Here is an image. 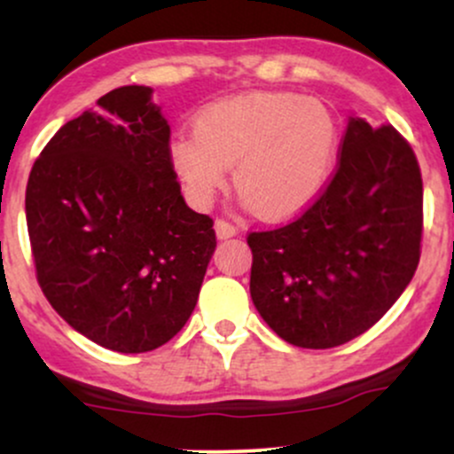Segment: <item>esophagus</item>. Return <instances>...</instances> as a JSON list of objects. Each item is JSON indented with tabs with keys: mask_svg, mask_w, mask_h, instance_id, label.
Masks as SVG:
<instances>
[{
	"mask_svg": "<svg viewBox=\"0 0 454 454\" xmlns=\"http://www.w3.org/2000/svg\"><path fill=\"white\" fill-rule=\"evenodd\" d=\"M215 234H217V239H220V241H223V239H231V237H234V234H237V228L232 226V223H228L226 220H215Z\"/></svg>",
	"mask_w": 454,
	"mask_h": 454,
	"instance_id": "1",
	"label": "esophagus"
}]
</instances>
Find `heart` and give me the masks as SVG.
<instances>
[{"label": "heart", "instance_id": "heart-1", "mask_svg": "<svg viewBox=\"0 0 454 454\" xmlns=\"http://www.w3.org/2000/svg\"><path fill=\"white\" fill-rule=\"evenodd\" d=\"M192 129L176 134L168 147L187 202L209 207L232 166L239 196L264 220L303 211L325 187L340 149L331 108L296 93L222 98L196 113Z\"/></svg>", "mask_w": 454, "mask_h": 454}]
</instances>
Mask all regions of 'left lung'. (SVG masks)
I'll list each match as a JSON object with an SVG mask.
<instances>
[{
  "label": "left lung",
  "mask_w": 454,
  "mask_h": 454,
  "mask_svg": "<svg viewBox=\"0 0 454 454\" xmlns=\"http://www.w3.org/2000/svg\"><path fill=\"white\" fill-rule=\"evenodd\" d=\"M423 179L393 126L348 119L340 166L299 220L247 237L249 293L284 341L325 350L363 335L414 278Z\"/></svg>",
  "instance_id": "obj_1"
}]
</instances>
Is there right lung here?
Segmentation results:
<instances>
[{"label": "right lung", "instance_id": "1", "mask_svg": "<svg viewBox=\"0 0 454 454\" xmlns=\"http://www.w3.org/2000/svg\"><path fill=\"white\" fill-rule=\"evenodd\" d=\"M153 90L128 85L72 119L35 160L25 215L40 288L74 331L123 354L170 341L215 252L168 160Z\"/></svg>", "mask_w": 454, "mask_h": 454}]
</instances>
